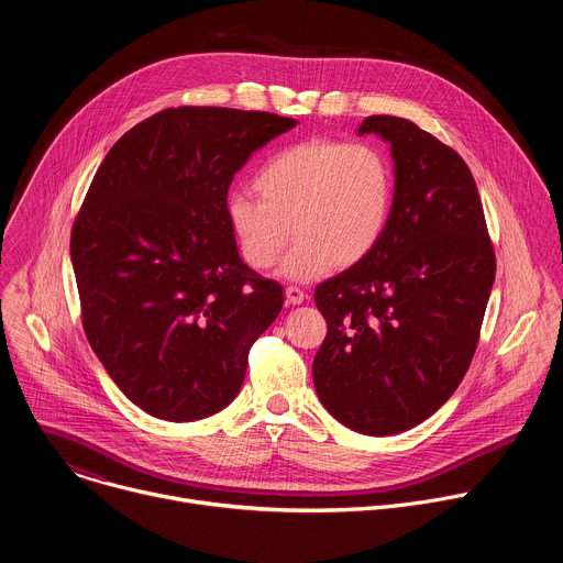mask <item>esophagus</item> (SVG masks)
Listing matches in <instances>:
<instances>
[{"instance_id":"34e87169","label":"esophagus","mask_w":563,"mask_h":563,"mask_svg":"<svg viewBox=\"0 0 563 563\" xmlns=\"http://www.w3.org/2000/svg\"><path fill=\"white\" fill-rule=\"evenodd\" d=\"M285 296H287V302H289V305H300V302L305 300V291H302L300 287H296V285H289V287L285 289Z\"/></svg>"}]
</instances>
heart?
Instances as JSON below:
<instances>
[{
    "label": "heart",
    "mask_w": 563,
    "mask_h": 563,
    "mask_svg": "<svg viewBox=\"0 0 563 563\" xmlns=\"http://www.w3.org/2000/svg\"><path fill=\"white\" fill-rule=\"evenodd\" d=\"M261 198L227 196L224 213L240 256L254 269H269L289 243L280 265L291 280H311L334 265L363 263L378 245L394 213L391 159L369 142L309 137L269 155L254 176Z\"/></svg>",
    "instance_id": "b5f03b06"
}]
</instances>
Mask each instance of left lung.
Returning <instances> with one entry per match:
<instances>
[{
    "instance_id": "obj_1",
    "label": "left lung",
    "mask_w": 563,
    "mask_h": 563,
    "mask_svg": "<svg viewBox=\"0 0 563 563\" xmlns=\"http://www.w3.org/2000/svg\"><path fill=\"white\" fill-rule=\"evenodd\" d=\"M358 133L391 144L394 213L363 263L316 287L328 336L311 374L332 417L387 437L423 423L463 380L497 258L474 178L454 148L394 115H369Z\"/></svg>"
}]
</instances>
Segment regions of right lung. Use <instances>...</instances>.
I'll use <instances>...</instances> for the list:
<instances>
[{
	"instance_id": "add662e5",
	"label": "right lung",
	"mask_w": 563,
	"mask_h": 563,
	"mask_svg": "<svg viewBox=\"0 0 563 563\" xmlns=\"http://www.w3.org/2000/svg\"><path fill=\"white\" fill-rule=\"evenodd\" d=\"M294 124L267 111H159L111 146L75 216L87 339L151 417L180 423L227 408L283 309V287L240 261L224 202L250 155Z\"/></svg>"
}]
</instances>
